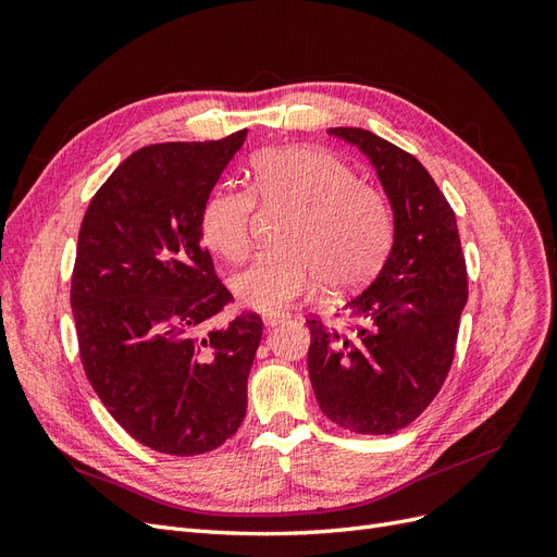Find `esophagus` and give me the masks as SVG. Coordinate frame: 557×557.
<instances>
[{"label": "esophagus", "mask_w": 557, "mask_h": 557, "mask_svg": "<svg viewBox=\"0 0 557 557\" xmlns=\"http://www.w3.org/2000/svg\"><path fill=\"white\" fill-rule=\"evenodd\" d=\"M262 320L267 327H276L283 323V320H288V313H267Z\"/></svg>", "instance_id": "obj_1"}]
</instances>
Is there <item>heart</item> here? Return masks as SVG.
<instances>
[{
    "instance_id": "obj_1",
    "label": "heart",
    "mask_w": 557,
    "mask_h": 557,
    "mask_svg": "<svg viewBox=\"0 0 557 557\" xmlns=\"http://www.w3.org/2000/svg\"><path fill=\"white\" fill-rule=\"evenodd\" d=\"M248 178L250 193L218 185L199 215L207 246L237 262L250 246L251 197L295 205L281 232L283 248L258 252L230 281L246 307L272 313L323 278L332 288H352L376 274L393 244V213L344 160L307 146L269 148L250 160Z\"/></svg>"
}]
</instances>
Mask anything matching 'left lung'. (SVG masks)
<instances>
[{"instance_id": "8db88e82", "label": "left lung", "mask_w": 557, "mask_h": 557, "mask_svg": "<svg viewBox=\"0 0 557 557\" xmlns=\"http://www.w3.org/2000/svg\"><path fill=\"white\" fill-rule=\"evenodd\" d=\"M374 164L391 199L395 237L372 285L342 311L348 332L309 318V376L323 413L358 434H393L442 391L467 305L458 223L434 178L407 150L360 127H330Z\"/></svg>"}]
</instances>
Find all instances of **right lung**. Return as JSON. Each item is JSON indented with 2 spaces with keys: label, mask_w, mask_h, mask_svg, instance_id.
Returning a JSON list of instances; mask_svg holds the SVG:
<instances>
[{
  "label": "right lung",
  "mask_w": 557,
  "mask_h": 557,
  "mask_svg": "<svg viewBox=\"0 0 557 557\" xmlns=\"http://www.w3.org/2000/svg\"><path fill=\"white\" fill-rule=\"evenodd\" d=\"M244 139L246 129L137 150L81 223L72 311L83 369L117 425L158 453H209L246 416L262 320L246 311L207 327L232 295L199 230Z\"/></svg>",
  "instance_id": "add662e5"
}]
</instances>
